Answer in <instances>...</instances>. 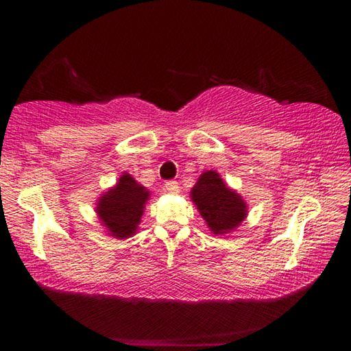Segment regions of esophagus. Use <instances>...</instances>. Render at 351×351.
Instances as JSON below:
<instances>
[{
  "instance_id": "34e87169",
  "label": "esophagus",
  "mask_w": 351,
  "mask_h": 351,
  "mask_svg": "<svg viewBox=\"0 0 351 351\" xmlns=\"http://www.w3.org/2000/svg\"><path fill=\"white\" fill-rule=\"evenodd\" d=\"M165 190H167L169 193H173V195H176V193H180V186H178V182L176 181H169V182H165Z\"/></svg>"
}]
</instances>
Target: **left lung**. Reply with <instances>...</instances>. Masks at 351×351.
<instances>
[{
	"label": "left lung",
	"mask_w": 351,
	"mask_h": 351,
	"mask_svg": "<svg viewBox=\"0 0 351 351\" xmlns=\"http://www.w3.org/2000/svg\"><path fill=\"white\" fill-rule=\"evenodd\" d=\"M190 199L213 235L234 232L247 217L245 198L230 189L217 170L199 175L190 190Z\"/></svg>",
	"instance_id": "8db88e82"
}]
</instances>
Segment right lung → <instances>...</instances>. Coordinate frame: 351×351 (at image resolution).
I'll list each match as a JSON object with an SVG mask.
<instances>
[{"instance_id":"obj_1","label":"right lung","mask_w":351,"mask_h":351,"mask_svg":"<svg viewBox=\"0 0 351 351\" xmlns=\"http://www.w3.org/2000/svg\"><path fill=\"white\" fill-rule=\"evenodd\" d=\"M150 190L123 171L116 186L96 199V213L105 232L112 239L125 240L138 234Z\"/></svg>"}]
</instances>
